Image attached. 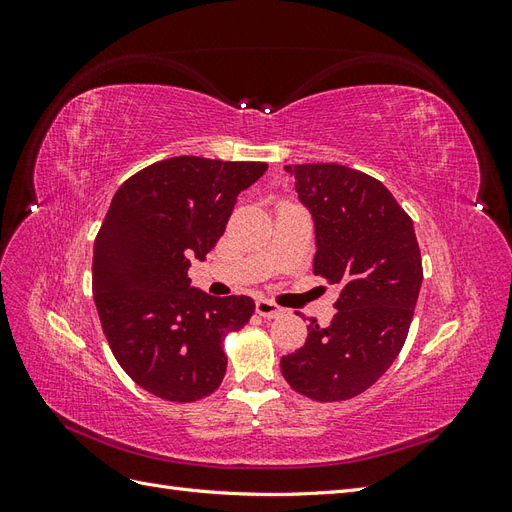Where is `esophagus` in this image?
I'll return each instance as SVG.
<instances>
[{
  "mask_svg": "<svg viewBox=\"0 0 512 512\" xmlns=\"http://www.w3.org/2000/svg\"><path fill=\"white\" fill-rule=\"evenodd\" d=\"M282 312H284V309L280 305H275L273 301H267V299L256 301V314L262 316V318H277Z\"/></svg>",
  "mask_w": 512,
  "mask_h": 512,
  "instance_id": "esophagus-1",
  "label": "esophagus"
}]
</instances>
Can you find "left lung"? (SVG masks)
I'll return each mask as SVG.
<instances>
[{"mask_svg":"<svg viewBox=\"0 0 512 512\" xmlns=\"http://www.w3.org/2000/svg\"><path fill=\"white\" fill-rule=\"evenodd\" d=\"M316 222L314 273L339 288L329 327L307 324L305 344L280 367L314 401L365 393L406 344L423 262L410 215L384 185L342 164H288Z\"/></svg>","mask_w":512,"mask_h":512,"instance_id":"1","label":"left lung"}]
</instances>
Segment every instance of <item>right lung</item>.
I'll return each mask as SVG.
<instances>
[{
    "instance_id": "obj_1",
    "label": "right lung",
    "mask_w": 512,
    "mask_h": 512,
    "mask_svg": "<svg viewBox=\"0 0 512 512\" xmlns=\"http://www.w3.org/2000/svg\"><path fill=\"white\" fill-rule=\"evenodd\" d=\"M267 162L179 156L123 181L94 243V301L121 369L173 404L205 399L224 380L228 333L254 314L250 297L190 288V260L224 235L237 196Z\"/></svg>"
}]
</instances>
